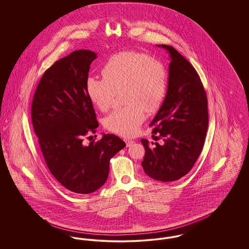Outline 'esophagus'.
Returning <instances> with one entry per match:
<instances>
[{
	"mask_svg": "<svg viewBox=\"0 0 249 249\" xmlns=\"http://www.w3.org/2000/svg\"><path fill=\"white\" fill-rule=\"evenodd\" d=\"M125 142H126V144H127V146H130V145H132V144L134 143V141H132V140H130V139H126V140H125Z\"/></svg>",
	"mask_w": 249,
	"mask_h": 249,
	"instance_id": "obj_1",
	"label": "esophagus"
}]
</instances>
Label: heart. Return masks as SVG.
Instances as JSON below:
<instances>
[{
    "mask_svg": "<svg viewBox=\"0 0 249 249\" xmlns=\"http://www.w3.org/2000/svg\"><path fill=\"white\" fill-rule=\"evenodd\" d=\"M103 78L90 76L86 81L89 101L102 112L107 111L117 91L123 89L125 107L115 109L105 119L107 130L123 136L137 132L146 111L154 113L162 106L168 89L163 64L134 51L111 56L102 68Z\"/></svg>",
    "mask_w": 249,
    "mask_h": 249,
    "instance_id": "b5f03b06",
    "label": "heart"
}]
</instances>
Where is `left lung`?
I'll list each match as a JSON object with an SVG mask.
<instances>
[{
    "mask_svg": "<svg viewBox=\"0 0 249 249\" xmlns=\"http://www.w3.org/2000/svg\"><path fill=\"white\" fill-rule=\"evenodd\" d=\"M170 55L165 100L150 123L164 143L144 146V173L158 181L171 182L186 176L201 154L208 128L207 97L200 76L177 49L157 45ZM154 144L153 142H151Z\"/></svg>",
    "mask_w": 249,
    "mask_h": 249,
    "instance_id": "8db88e82",
    "label": "left lung"
}]
</instances>
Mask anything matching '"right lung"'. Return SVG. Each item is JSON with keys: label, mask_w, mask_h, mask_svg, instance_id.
<instances>
[{"label": "right lung", "mask_w": 249, "mask_h": 249, "mask_svg": "<svg viewBox=\"0 0 249 249\" xmlns=\"http://www.w3.org/2000/svg\"><path fill=\"white\" fill-rule=\"evenodd\" d=\"M97 58L80 49L43 74L32 104V121L50 173L67 190L89 194L107 182L111 158L126 143L114 134L83 142L99 123L86 91L89 65Z\"/></svg>", "instance_id": "obj_1"}]
</instances>
